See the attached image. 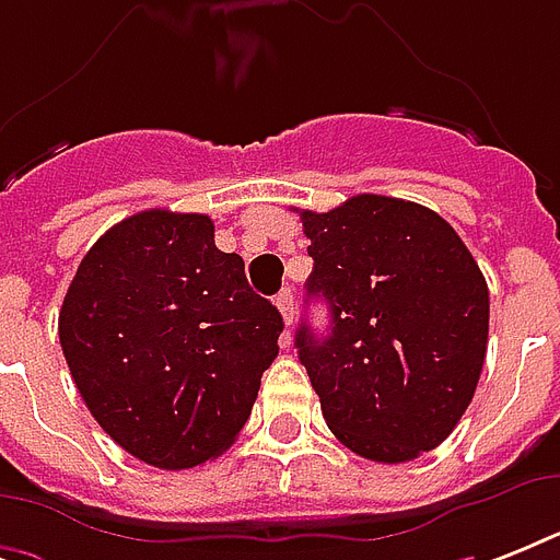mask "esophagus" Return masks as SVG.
Here are the masks:
<instances>
[{"mask_svg":"<svg viewBox=\"0 0 560 560\" xmlns=\"http://www.w3.org/2000/svg\"><path fill=\"white\" fill-rule=\"evenodd\" d=\"M276 305H279L281 311V319H284V325H293V319H296V307H293V293L290 290H281L279 296H276ZM290 340V337H288Z\"/></svg>","mask_w":560,"mask_h":560,"instance_id":"obj_1","label":"esophagus"}]
</instances>
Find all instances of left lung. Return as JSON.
<instances>
[{"instance_id": "1", "label": "left lung", "mask_w": 560, "mask_h": 560, "mask_svg": "<svg viewBox=\"0 0 560 560\" xmlns=\"http://www.w3.org/2000/svg\"><path fill=\"white\" fill-rule=\"evenodd\" d=\"M314 272L307 299L331 314L296 349L331 433L363 459L433 451L465 416L488 349V284L456 229L418 202L358 194L299 211Z\"/></svg>"}]
</instances>
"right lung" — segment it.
I'll use <instances>...</instances> for the list:
<instances>
[{"instance_id":"right-lung-1","label":"right lung","mask_w":560,"mask_h":560,"mask_svg":"<svg viewBox=\"0 0 560 560\" xmlns=\"http://www.w3.org/2000/svg\"><path fill=\"white\" fill-rule=\"evenodd\" d=\"M281 314L220 253L209 214L139 211L92 244L60 307L83 404L130 456L162 470L235 442L279 354Z\"/></svg>"}]
</instances>
